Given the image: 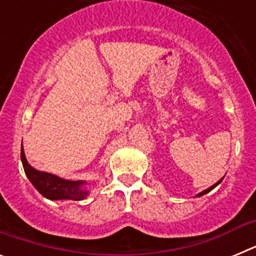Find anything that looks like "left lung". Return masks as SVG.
<instances>
[{
	"label": "left lung",
	"mask_w": 256,
	"mask_h": 256,
	"mask_svg": "<svg viewBox=\"0 0 256 256\" xmlns=\"http://www.w3.org/2000/svg\"><path fill=\"white\" fill-rule=\"evenodd\" d=\"M220 182H222V180H219V182H216V184H214V186L209 187V188H208V190H205V191H202V192H201V194H198V198H200V196L205 195V194H208V192H210V191H212V188H214V187H216V186H218V184H219V183H220Z\"/></svg>",
	"instance_id": "left-lung-1"
}]
</instances>
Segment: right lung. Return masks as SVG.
<instances>
[{
    "label": "right lung",
    "mask_w": 256,
    "mask_h": 256,
    "mask_svg": "<svg viewBox=\"0 0 256 256\" xmlns=\"http://www.w3.org/2000/svg\"><path fill=\"white\" fill-rule=\"evenodd\" d=\"M22 166H24V172H26V177L32 182V184L36 187L40 195L44 196L50 200H83L87 198L88 191L83 190L82 184L83 182L80 180H66L62 178H58L56 176H52L50 173H44V172H40L34 169L33 166L29 165L26 162V155H24V150L22 146Z\"/></svg>",
    "instance_id": "add662e5"
}]
</instances>
